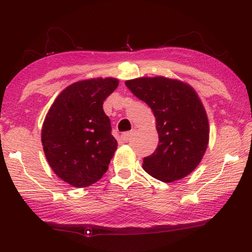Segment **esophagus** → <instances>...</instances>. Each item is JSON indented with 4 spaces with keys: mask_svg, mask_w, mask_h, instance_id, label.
Returning a JSON list of instances; mask_svg holds the SVG:
<instances>
[{
    "mask_svg": "<svg viewBox=\"0 0 252 252\" xmlns=\"http://www.w3.org/2000/svg\"><path fill=\"white\" fill-rule=\"evenodd\" d=\"M133 132H134V130H132V131H127V132H123V133L121 134V139H122V141L123 142H127L129 141V139H130V136L133 134Z\"/></svg>",
    "mask_w": 252,
    "mask_h": 252,
    "instance_id": "34e87169",
    "label": "esophagus"
}]
</instances>
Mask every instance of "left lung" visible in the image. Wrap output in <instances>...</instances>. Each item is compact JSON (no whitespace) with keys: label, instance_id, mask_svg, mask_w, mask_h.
<instances>
[{"label":"left lung","instance_id":"obj_1","mask_svg":"<svg viewBox=\"0 0 252 252\" xmlns=\"http://www.w3.org/2000/svg\"><path fill=\"white\" fill-rule=\"evenodd\" d=\"M129 90L150 106L159 144L143 159L144 171L163 182L187 177L198 167L209 143V122L194 89L164 76L126 81Z\"/></svg>","mask_w":252,"mask_h":252}]
</instances>
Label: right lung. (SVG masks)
<instances>
[{
  "label": "right lung",
  "mask_w": 252,
  "mask_h": 252,
  "mask_svg": "<svg viewBox=\"0 0 252 252\" xmlns=\"http://www.w3.org/2000/svg\"><path fill=\"white\" fill-rule=\"evenodd\" d=\"M119 85L114 78L82 80L65 88L42 126V146L54 173L75 188L99 181L118 148L103 101Z\"/></svg>",
  "instance_id": "obj_1"
}]
</instances>
